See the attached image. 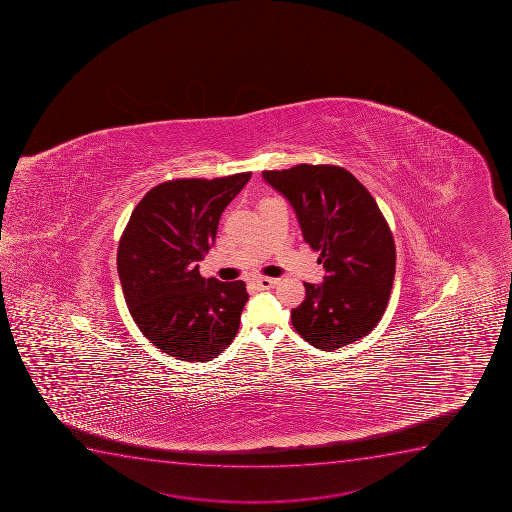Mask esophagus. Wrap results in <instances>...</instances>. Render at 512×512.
<instances>
[{
  "instance_id": "esophagus-1",
  "label": "esophagus",
  "mask_w": 512,
  "mask_h": 512,
  "mask_svg": "<svg viewBox=\"0 0 512 512\" xmlns=\"http://www.w3.org/2000/svg\"><path fill=\"white\" fill-rule=\"evenodd\" d=\"M277 282H279V280L270 279V277H259V279L253 280L255 287L260 290L274 289L275 285H277Z\"/></svg>"
}]
</instances>
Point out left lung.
Segmentation results:
<instances>
[{"mask_svg":"<svg viewBox=\"0 0 512 512\" xmlns=\"http://www.w3.org/2000/svg\"><path fill=\"white\" fill-rule=\"evenodd\" d=\"M262 177L289 200L327 274L324 284L305 282V300L292 309L294 329L329 352L370 334L384 315L395 275L394 237L374 197L335 165L302 163Z\"/></svg>","mask_w":512,"mask_h":512,"instance_id":"1","label":"left lung"}]
</instances>
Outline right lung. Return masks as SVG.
<instances>
[{
    "label": "right lung",
    "instance_id": "obj_1",
    "mask_svg": "<svg viewBox=\"0 0 512 512\" xmlns=\"http://www.w3.org/2000/svg\"><path fill=\"white\" fill-rule=\"evenodd\" d=\"M252 173L178 178L140 200L118 245L123 295L138 329L157 349L187 362L215 359L232 344L247 304L245 282L203 279L198 260Z\"/></svg>",
    "mask_w": 512,
    "mask_h": 512
}]
</instances>
